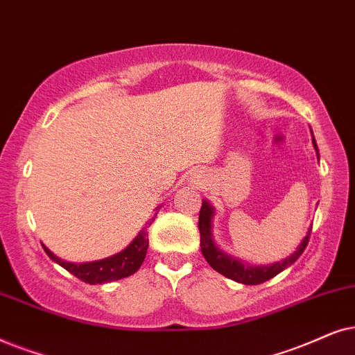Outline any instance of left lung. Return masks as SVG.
Instances as JSON below:
<instances>
[{
  "label": "left lung",
  "instance_id": "8db88e82",
  "mask_svg": "<svg viewBox=\"0 0 355 355\" xmlns=\"http://www.w3.org/2000/svg\"><path fill=\"white\" fill-rule=\"evenodd\" d=\"M311 143H313V148L316 150V157L320 159L318 154V146H316V141L313 138V133H311ZM212 219H214V207L209 205V201H202L201 211H200V220H198V227H200V247L202 252V257L206 258V261L209 263V266L212 269H216L217 272H220L222 276L229 277L235 282H240V284H247V286H257L261 284V282H266L269 279H272L274 276L284 271L286 268H289L291 264H294L302 253L306 245H309V239H310V232L311 227L309 229V232L302 240L299 247L291 257H287L282 259V261L272 263V264H263V266H253L243 259L235 258L232 254L222 252V250L217 247L214 235H212Z\"/></svg>",
  "mask_w": 355,
  "mask_h": 355
}]
</instances>
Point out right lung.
Returning a JSON list of instances; mask_svg holds the SVG:
<instances>
[{"label":"right lung","mask_w":355,"mask_h":355,"mask_svg":"<svg viewBox=\"0 0 355 355\" xmlns=\"http://www.w3.org/2000/svg\"><path fill=\"white\" fill-rule=\"evenodd\" d=\"M160 206L155 207V211L159 212ZM155 212L153 219H149L148 225L153 224V220L157 216ZM148 225L144 227L141 232L136 235L128 247L121 252H118L112 257L98 259V261H89V263H69L64 261L50 252L45 245H42L45 250V253L49 254L50 259H53L55 263H58L60 266H63L66 271H69L73 276L81 279L83 282H87V284H105V282L118 281L123 279V277H128L131 274H135L143 264L146 258V252H148L149 247V239H148Z\"/></svg>","instance_id":"add662e5"}]
</instances>
